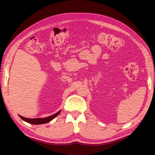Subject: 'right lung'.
Returning <instances> with one entry per match:
<instances>
[{"mask_svg":"<svg viewBox=\"0 0 155 155\" xmlns=\"http://www.w3.org/2000/svg\"><path fill=\"white\" fill-rule=\"evenodd\" d=\"M59 111V112L56 113L55 114H53L51 115V116H48L47 117H44V118H27V117H22L21 116V115H19L21 119H22L25 122H27L28 123H30V124H45V123L47 122H49L50 121H51L52 119H54V117L57 115H59V114L60 113Z\"/></svg>","mask_w":155,"mask_h":155,"instance_id":"obj_1","label":"right lung"}]
</instances>
